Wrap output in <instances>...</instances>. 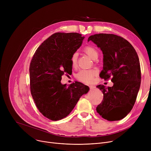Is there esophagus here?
I'll return each mask as SVG.
<instances>
[{"label":"esophagus","instance_id":"esophagus-1","mask_svg":"<svg viewBox=\"0 0 151 151\" xmlns=\"http://www.w3.org/2000/svg\"><path fill=\"white\" fill-rule=\"evenodd\" d=\"M89 88H90L91 90H93V89H94L95 88H96V86H89Z\"/></svg>","mask_w":151,"mask_h":151}]
</instances>
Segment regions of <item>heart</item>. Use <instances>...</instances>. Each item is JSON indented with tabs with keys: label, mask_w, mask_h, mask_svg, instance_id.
I'll use <instances>...</instances> for the list:
<instances>
[{
	"label": "heart",
	"mask_w": 151,
	"mask_h": 151,
	"mask_svg": "<svg viewBox=\"0 0 151 151\" xmlns=\"http://www.w3.org/2000/svg\"><path fill=\"white\" fill-rule=\"evenodd\" d=\"M85 53L88 54L89 56L95 60L98 58V52L97 50L92 46H86L84 49ZM78 59V54L75 52L71 55V63L72 66L75 67L76 65ZM97 75V71L94 70H81L76 74L77 80L86 83L91 84L93 81L94 76Z\"/></svg>",
	"instance_id": "obj_1"
}]
</instances>
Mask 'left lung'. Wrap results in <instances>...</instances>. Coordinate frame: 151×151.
<instances>
[{"mask_svg":"<svg viewBox=\"0 0 151 151\" xmlns=\"http://www.w3.org/2000/svg\"><path fill=\"white\" fill-rule=\"evenodd\" d=\"M92 41L103 54V70L100 78L112 77V87L98 85L104 99L97 107V113L109 121H119L127 115L135 103L141 84V68L138 55L125 39L114 34L91 35Z\"/></svg>","mask_w":151,"mask_h":151,"instance_id":"left-lung-1","label":"left lung"}]
</instances>
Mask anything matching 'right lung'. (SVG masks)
Masks as SVG:
<instances>
[{"label": "right lung", "mask_w": 151, "mask_h": 151, "mask_svg": "<svg viewBox=\"0 0 151 151\" xmlns=\"http://www.w3.org/2000/svg\"><path fill=\"white\" fill-rule=\"evenodd\" d=\"M84 38L78 33H55L38 47L30 62L32 96L39 111L50 120L67 116L80 97L89 91L80 82L69 86L61 83L62 76L72 71L71 55Z\"/></svg>", "instance_id": "1"}]
</instances>
